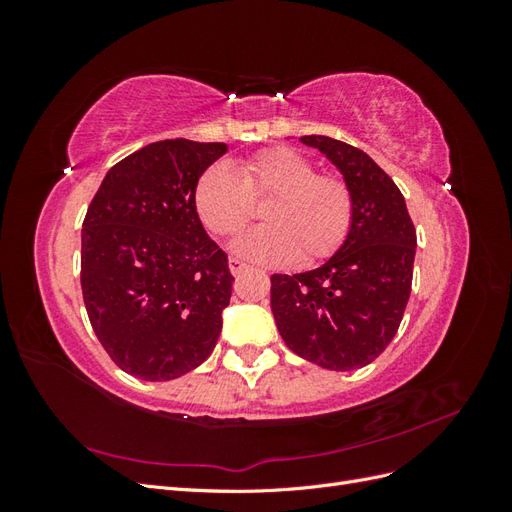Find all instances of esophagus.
Segmentation results:
<instances>
[{
    "instance_id": "esophagus-1",
    "label": "esophagus",
    "mask_w": 512,
    "mask_h": 512,
    "mask_svg": "<svg viewBox=\"0 0 512 512\" xmlns=\"http://www.w3.org/2000/svg\"><path fill=\"white\" fill-rule=\"evenodd\" d=\"M228 267H230V273H232V275H239V273H243V271L247 269L245 262H241L239 258H230V260H228Z\"/></svg>"
}]
</instances>
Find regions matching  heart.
Listing matches in <instances>:
<instances>
[{
  "instance_id": "1",
  "label": "heart",
  "mask_w": 512,
  "mask_h": 512,
  "mask_svg": "<svg viewBox=\"0 0 512 512\" xmlns=\"http://www.w3.org/2000/svg\"><path fill=\"white\" fill-rule=\"evenodd\" d=\"M265 226L235 241L237 254L260 265L316 267L331 258L350 235L354 194L335 175H320L316 164L292 147L262 149L241 162L239 175L224 164L198 177L194 207L215 237H235L254 218V203H265Z\"/></svg>"
}]
</instances>
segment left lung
<instances>
[{"mask_svg":"<svg viewBox=\"0 0 512 512\" xmlns=\"http://www.w3.org/2000/svg\"><path fill=\"white\" fill-rule=\"evenodd\" d=\"M354 194L350 235L322 267L271 275V312L286 346L333 371L376 361L391 344L412 290L416 230L404 194L365 151L331 136H301Z\"/></svg>","mask_w":512,"mask_h":512,"instance_id":"obj_1","label":"left lung"}]
</instances>
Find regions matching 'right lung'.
Masks as SVG:
<instances>
[{
	"label": "right lung",
	"instance_id": "1",
	"mask_svg": "<svg viewBox=\"0 0 512 512\" xmlns=\"http://www.w3.org/2000/svg\"><path fill=\"white\" fill-rule=\"evenodd\" d=\"M222 153L224 143H151L108 170L89 203L85 309L106 354L134 378L188 374L220 337L235 277L198 220L194 188Z\"/></svg>",
	"mask_w": 512,
	"mask_h": 512
}]
</instances>
